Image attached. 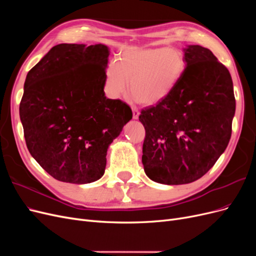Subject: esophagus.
<instances>
[{"label": "esophagus", "mask_w": 256, "mask_h": 256, "mask_svg": "<svg viewBox=\"0 0 256 256\" xmlns=\"http://www.w3.org/2000/svg\"><path fill=\"white\" fill-rule=\"evenodd\" d=\"M138 115H140V112H138V110L136 109V106H132V118H134V120H138Z\"/></svg>", "instance_id": "1"}]
</instances>
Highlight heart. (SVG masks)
Listing matches in <instances>:
<instances>
[{
    "label": "heart",
    "instance_id": "obj_1",
    "mask_svg": "<svg viewBox=\"0 0 256 256\" xmlns=\"http://www.w3.org/2000/svg\"><path fill=\"white\" fill-rule=\"evenodd\" d=\"M186 58L176 48H134L124 50L118 60L106 66L104 88L118 99L128 90L143 104H154L166 99L182 80Z\"/></svg>",
    "mask_w": 256,
    "mask_h": 256
}]
</instances>
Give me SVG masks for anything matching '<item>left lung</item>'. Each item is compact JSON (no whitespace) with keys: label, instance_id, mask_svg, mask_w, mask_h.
<instances>
[{"label":"left lung","instance_id":"left-lung-1","mask_svg":"<svg viewBox=\"0 0 256 256\" xmlns=\"http://www.w3.org/2000/svg\"><path fill=\"white\" fill-rule=\"evenodd\" d=\"M186 70L166 99L141 111L142 162L152 180L196 182L228 147L236 102L228 68L198 44L184 49Z\"/></svg>","mask_w":256,"mask_h":256}]
</instances>
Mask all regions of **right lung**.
<instances>
[{
	"mask_svg": "<svg viewBox=\"0 0 256 256\" xmlns=\"http://www.w3.org/2000/svg\"><path fill=\"white\" fill-rule=\"evenodd\" d=\"M104 44H60L28 72L20 120L32 157L53 178L90 184L104 174L106 150L132 118L104 95Z\"/></svg>",
	"mask_w": 256,
	"mask_h": 256,
	"instance_id": "add662e5",
	"label": "right lung"
}]
</instances>
